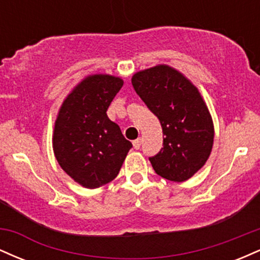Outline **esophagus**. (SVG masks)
<instances>
[{
  "mask_svg": "<svg viewBox=\"0 0 260 260\" xmlns=\"http://www.w3.org/2000/svg\"><path fill=\"white\" fill-rule=\"evenodd\" d=\"M133 148L137 149V150H138V149L140 148V139L139 138L136 139V140H133Z\"/></svg>",
  "mask_w": 260,
  "mask_h": 260,
  "instance_id": "esophagus-1",
  "label": "esophagus"
}]
</instances>
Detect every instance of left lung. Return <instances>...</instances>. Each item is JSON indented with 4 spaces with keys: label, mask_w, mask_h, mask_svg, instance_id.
Returning <instances> with one entry per match:
<instances>
[{
    "label": "left lung",
    "mask_w": 260,
    "mask_h": 260,
    "mask_svg": "<svg viewBox=\"0 0 260 260\" xmlns=\"http://www.w3.org/2000/svg\"><path fill=\"white\" fill-rule=\"evenodd\" d=\"M132 85L162 127V148L149 157L154 171L169 181L190 178L207 162L214 142L213 120L198 89L164 64L136 73Z\"/></svg>",
    "instance_id": "8db88e82"
}]
</instances>
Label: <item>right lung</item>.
I'll return each instance as SVG.
<instances>
[{
  "label": "right lung",
  "mask_w": 260,
  "mask_h": 260,
  "mask_svg": "<svg viewBox=\"0 0 260 260\" xmlns=\"http://www.w3.org/2000/svg\"><path fill=\"white\" fill-rule=\"evenodd\" d=\"M123 80L95 74L79 83L59 109L53 153L68 176L85 188L111 182L120 172L132 143L107 117V109Z\"/></svg>",
  "instance_id": "1"
}]
</instances>
